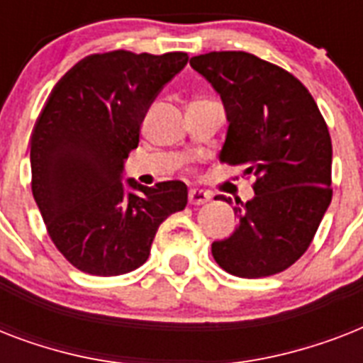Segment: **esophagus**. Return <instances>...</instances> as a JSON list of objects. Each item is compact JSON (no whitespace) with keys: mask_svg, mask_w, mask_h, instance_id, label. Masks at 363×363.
I'll return each mask as SVG.
<instances>
[{"mask_svg":"<svg viewBox=\"0 0 363 363\" xmlns=\"http://www.w3.org/2000/svg\"><path fill=\"white\" fill-rule=\"evenodd\" d=\"M188 199H190V205H203L211 199V192H205V190H199V188H192Z\"/></svg>","mask_w":363,"mask_h":363,"instance_id":"1","label":"esophagus"}]
</instances>
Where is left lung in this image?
Instances as JSON below:
<instances>
[{
	"label": "left lung",
	"mask_w": 363,
	"mask_h": 363,
	"mask_svg": "<svg viewBox=\"0 0 363 363\" xmlns=\"http://www.w3.org/2000/svg\"><path fill=\"white\" fill-rule=\"evenodd\" d=\"M190 65L220 94L226 109L220 160L256 177L254 198L233 207L238 230L213 242V256L235 277L277 275L303 256L332 201L326 121L292 73L254 54H199Z\"/></svg>",
	"instance_id": "left-lung-1"
}]
</instances>
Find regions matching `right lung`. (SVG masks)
Returning a JSON list of instances; mask_svg holds the SVG:
<instances>
[{"mask_svg":"<svg viewBox=\"0 0 363 363\" xmlns=\"http://www.w3.org/2000/svg\"><path fill=\"white\" fill-rule=\"evenodd\" d=\"M186 52L90 54L48 94L31 133V192L64 258L115 277L147 262L160 224L188 203L181 181H121L145 113L186 65Z\"/></svg>","mask_w":363,"mask_h":363,"instance_id":"1","label":"right lung"}]
</instances>
